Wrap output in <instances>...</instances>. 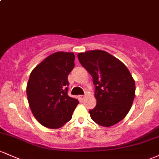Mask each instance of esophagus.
Listing matches in <instances>:
<instances>
[{"label":"esophagus","instance_id":"1","mask_svg":"<svg viewBox=\"0 0 159 159\" xmlns=\"http://www.w3.org/2000/svg\"><path fill=\"white\" fill-rule=\"evenodd\" d=\"M84 97H85L84 95H80V96H79V98H81V99H84Z\"/></svg>","mask_w":159,"mask_h":159}]
</instances>
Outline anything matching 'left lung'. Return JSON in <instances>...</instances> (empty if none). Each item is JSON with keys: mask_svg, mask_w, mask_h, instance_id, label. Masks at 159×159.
I'll use <instances>...</instances> for the list:
<instances>
[{"mask_svg": "<svg viewBox=\"0 0 159 159\" xmlns=\"http://www.w3.org/2000/svg\"><path fill=\"white\" fill-rule=\"evenodd\" d=\"M78 57L93 79L97 102L89 111L90 117L105 127L119 123L131 109L135 93V83L129 69L104 51L79 53Z\"/></svg>", "mask_w": 159, "mask_h": 159, "instance_id": "1", "label": "left lung"}]
</instances>
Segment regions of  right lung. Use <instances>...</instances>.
I'll return each instance as SVG.
<instances>
[{
  "label": "right lung",
  "instance_id": "obj_1",
  "mask_svg": "<svg viewBox=\"0 0 159 159\" xmlns=\"http://www.w3.org/2000/svg\"><path fill=\"white\" fill-rule=\"evenodd\" d=\"M71 52H56L36 66L30 75L27 96L30 109L40 124L58 129L72 119L78 99L68 96V75L75 66Z\"/></svg>",
  "mask_w": 159,
  "mask_h": 159
}]
</instances>
